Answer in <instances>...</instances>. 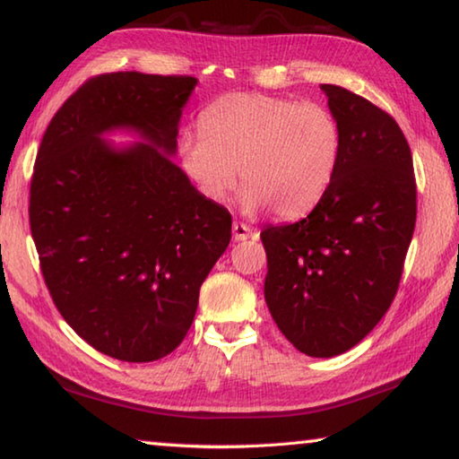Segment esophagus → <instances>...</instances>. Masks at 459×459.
Segmentation results:
<instances>
[{
    "label": "esophagus",
    "instance_id": "34e87169",
    "mask_svg": "<svg viewBox=\"0 0 459 459\" xmlns=\"http://www.w3.org/2000/svg\"><path fill=\"white\" fill-rule=\"evenodd\" d=\"M253 235H255V230L251 227H247V224H243V222L232 224V237H235V240H247Z\"/></svg>",
    "mask_w": 459,
    "mask_h": 459
}]
</instances>
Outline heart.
I'll return each instance as SVG.
<instances>
[{
    "label": "heart",
    "mask_w": 459,
    "mask_h": 459,
    "mask_svg": "<svg viewBox=\"0 0 459 459\" xmlns=\"http://www.w3.org/2000/svg\"><path fill=\"white\" fill-rule=\"evenodd\" d=\"M202 135H184L178 160L208 202L243 182L245 212L271 206L304 214L328 192L342 158V129L328 107L263 92H230L200 113Z\"/></svg>",
    "instance_id": "obj_1"
}]
</instances>
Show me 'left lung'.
Segmentation results:
<instances>
[{
	"mask_svg": "<svg viewBox=\"0 0 459 459\" xmlns=\"http://www.w3.org/2000/svg\"><path fill=\"white\" fill-rule=\"evenodd\" d=\"M322 91L342 129L338 172L306 219L261 232L269 312L314 359L351 351L386 314L417 219L413 158L397 121L336 84Z\"/></svg>",
	"mask_w": 459,
	"mask_h": 459,
	"instance_id": "left-lung-1",
	"label": "left lung"
}]
</instances>
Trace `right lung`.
<instances>
[{
	"label": "right lung",
	"mask_w": 459,
	"mask_h": 459,
	"mask_svg": "<svg viewBox=\"0 0 459 459\" xmlns=\"http://www.w3.org/2000/svg\"><path fill=\"white\" fill-rule=\"evenodd\" d=\"M194 76L111 73L54 115L30 186V229L44 281L95 351L152 362L180 346L200 285L230 243V212L176 161ZM129 130L137 144L104 135Z\"/></svg>",
	"instance_id": "add662e5"
}]
</instances>
